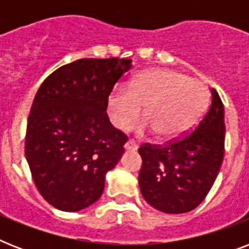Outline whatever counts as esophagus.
<instances>
[{"label":"esophagus","mask_w":249,"mask_h":249,"mask_svg":"<svg viewBox=\"0 0 249 249\" xmlns=\"http://www.w3.org/2000/svg\"><path fill=\"white\" fill-rule=\"evenodd\" d=\"M124 147L126 148V150H137L138 146H137V143L133 140H128L126 142H125Z\"/></svg>","instance_id":"obj_1"}]
</instances>
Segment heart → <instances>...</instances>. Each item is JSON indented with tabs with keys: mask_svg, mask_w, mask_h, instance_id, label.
I'll use <instances>...</instances> for the list:
<instances>
[{
	"mask_svg": "<svg viewBox=\"0 0 249 249\" xmlns=\"http://www.w3.org/2000/svg\"><path fill=\"white\" fill-rule=\"evenodd\" d=\"M208 105V89L199 80L172 70L141 73L128 86L119 84L108 97V115L121 130L132 126L144 106L143 133L178 140L200 120Z\"/></svg>",
	"mask_w": 249,
	"mask_h": 249,
	"instance_id": "obj_1",
	"label": "heart"
}]
</instances>
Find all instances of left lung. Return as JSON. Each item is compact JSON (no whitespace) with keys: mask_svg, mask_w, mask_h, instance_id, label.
Here are the masks:
<instances>
[{"mask_svg":"<svg viewBox=\"0 0 249 249\" xmlns=\"http://www.w3.org/2000/svg\"><path fill=\"white\" fill-rule=\"evenodd\" d=\"M207 112L191 132L164 144L143 143L140 189L160 212L186 213L208 195L225 152L224 105L216 89Z\"/></svg>","mask_w":249,"mask_h":249,"instance_id":"8db88e82","label":"left lung"}]
</instances>
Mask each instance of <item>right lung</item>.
<instances>
[{
	"instance_id": "obj_1",
	"label": "right lung",
	"mask_w": 249,
	"mask_h": 249,
	"mask_svg": "<svg viewBox=\"0 0 249 249\" xmlns=\"http://www.w3.org/2000/svg\"><path fill=\"white\" fill-rule=\"evenodd\" d=\"M130 59L84 58L41 84L25 133V158L37 190L64 212L101 197L106 173L120 160L128 137L107 116L108 97Z\"/></svg>"
}]
</instances>
